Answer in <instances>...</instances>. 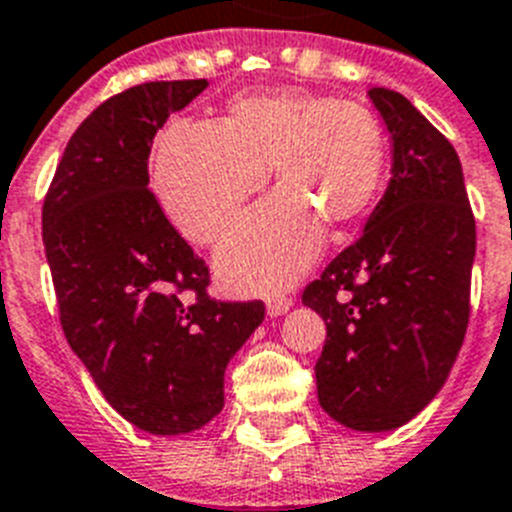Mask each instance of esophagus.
Returning a JSON list of instances; mask_svg holds the SVG:
<instances>
[{"mask_svg": "<svg viewBox=\"0 0 512 512\" xmlns=\"http://www.w3.org/2000/svg\"><path fill=\"white\" fill-rule=\"evenodd\" d=\"M291 306L293 299H288V296H273V299H268V314L270 317H283Z\"/></svg>", "mask_w": 512, "mask_h": 512, "instance_id": "1", "label": "esophagus"}]
</instances>
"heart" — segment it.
Segmentation results:
<instances>
[{
  "label": "heart",
  "instance_id": "1",
  "mask_svg": "<svg viewBox=\"0 0 512 512\" xmlns=\"http://www.w3.org/2000/svg\"><path fill=\"white\" fill-rule=\"evenodd\" d=\"M384 133L371 110L306 92L242 95L211 123H172L154 151L164 213L195 244H219L273 170L281 193L216 257L239 291H278L317 260L324 226L363 219L381 188Z\"/></svg>",
  "mask_w": 512,
  "mask_h": 512
}]
</instances>
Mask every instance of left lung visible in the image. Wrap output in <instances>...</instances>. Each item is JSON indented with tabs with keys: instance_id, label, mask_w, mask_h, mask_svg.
<instances>
[{
	"instance_id": "left-lung-1",
	"label": "left lung",
	"mask_w": 512,
	"mask_h": 512,
	"mask_svg": "<svg viewBox=\"0 0 512 512\" xmlns=\"http://www.w3.org/2000/svg\"><path fill=\"white\" fill-rule=\"evenodd\" d=\"M391 136V180L361 239L304 288L327 324L317 397L340 425L410 422L446 384L469 324L477 226L451 141L404 95L373 87Z\"/></svg>"
}]
</instances>
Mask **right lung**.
<instances>
[{
    "instance_id": "1",
    "label": "right lung",
    "mask_w": 512,
    "mask_h": 512,
    "mask_svg": "<svg viewBox=\"0 0 512 512\" xmlns=\"http://www.w3.org/2000/svg\"><path fill=\"white\" fill-rule=\"evenodd\" d=\"M206 79L146 82L84 118L43 201V244L64 335L102 397L136 428L182 435L224 407V371L265 317L216 301L208 268L149 190L170 113Z\"/></svg>"
}]
</instances>
